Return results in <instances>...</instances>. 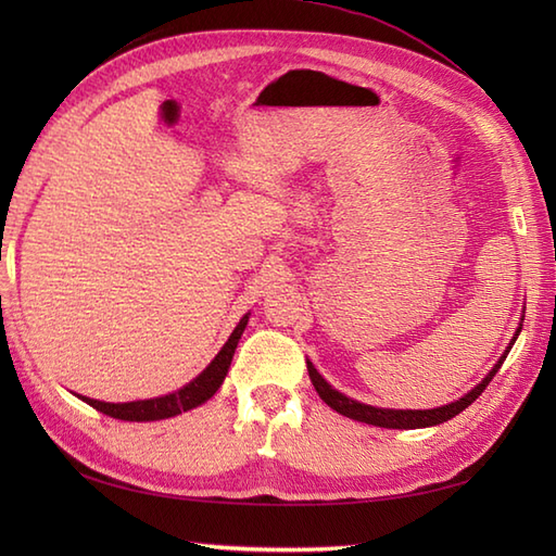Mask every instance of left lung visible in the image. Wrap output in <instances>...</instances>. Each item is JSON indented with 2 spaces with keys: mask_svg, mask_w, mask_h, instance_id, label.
Masks as SVG:
<instances>
[{
  "mask_svg": "<svg viewBox=\"0 0 556 556\" xmlns=\"http://www.w3.org/2000/svg\"><path fill=\"white\" fill-rule=\"evenodd\" d=\"M518 332H521V327H518ZM518 332L514 334V341L518 337ZM514 341L509 344V349L514 346ZM509 349L504 351V356L497 361V365L490 370V375L482 380L476 389H470V392L464 396L454 401V404L448 406H442V408H432V410H389V408H375V406H365V404H358V401H353L344 394H339L337 389L329 387L323 375L317 372L313 368V363H308V375H311V382L315 387V392L320 394V399L325 401V404L329 408H334L337 413H341V416L346 418H353V420H361V422H368V425H377V428H389V430H416V428H430V425H440V422H446L452 420L454 416H458L460 410L468 408L473 401L485 392V387L492 382V377L497 375V370L502 368V363L506 358V353H509Z\"/></svg>",
  "mask_w": 556,
  "mask_h": 556,
  "instance_id": "1",
  "label": "left lung"
}]
</instances>
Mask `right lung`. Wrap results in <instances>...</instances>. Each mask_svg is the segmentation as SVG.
<instances>
[{
    "instance_id": "1",
    "label": "right lung",
    "mask_w": 556,
    "mask_h": 556,
    "mask_svg": "<svg viewBox=\"0 0 556 556\" xmlns=\"http://www.w3.org/2000/svg\"><path fill=\"white\" fill-rule=\"evenodd\" d=\"M248 325V315L241 317V323L236 325V329L231 332L227 344L222 346V351L215 356L207 368L200 372L191 384H186L184 389L167 396H157V399H146V401H131V404H104V401L98 399H88V396H80L86 404H90L92 408H98L104 416H112V418H119V420H162V418H172V416H179L184 410H191L200 404H205V401L217 392L219 384L224 382V377H227V370L231 365L233 358V351L239 346V339L243 334V329Z\"/></svg>"
}]
</instances>
